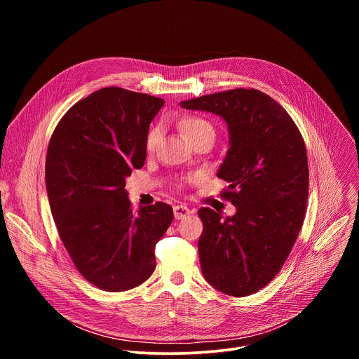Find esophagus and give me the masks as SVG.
<instances>
[{"label": "esophagus", "mask_w": 359, "mask_h": 359, "mask_svg": "<svg viewBox=\"0 0 359 359\" xmlns=\"http://www.w3.org/2000/svg\"><path fill=\"white\" fill-rule=\"evenodd\" d=\"M173 212H175V219L177 220H182L190 215V210L184 206V204H177V206L173 208Z\"/></svg>", "instance_id": "obj_1"}]
</instances>
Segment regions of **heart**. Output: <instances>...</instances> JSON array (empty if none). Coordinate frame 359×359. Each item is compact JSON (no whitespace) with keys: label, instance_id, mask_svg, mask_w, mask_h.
I'll use <instances>...</instances> for the list:
<instances>
[{"label":"heart","instance_id":"heart-1","mask_svg":"<svg viewBox=\"0 0 359 359\" xmlns=\"http://www.w3.org/2000/svg\"><path fill=\"white\" fill-rule=\"evenodd\" d=\"M179 128L182 133L191 142L200 136L204 135H213L215 136V128L213 125L201 116L197 115H184L179 119ZM161 128L153 126L147 130L144 137V150L146 153H153L158 146L159 137H161ZM187 182H191V179H187Z\"/></svg>","mask_w":359,"mask_h":359}]
</instances>
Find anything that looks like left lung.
<instances>
[{"label": "left lung", "instance_id": "8db88e82", "mask_svg": "<svg viewBox=\"0 0 359 359\" xmlns=\"http://www.w3.org/2000/svg\"><path fill=\"white\" fill-rule=\"evenodd\" d=\"M180 105L220 115L230 133L217 177L229 183L222 197L237 212L224 220L210 208L197 212L203 276L227 295H251L280 273L302 227L310 183L304 139L287 111L252 88Z\"/></svg>", "mask_w": 359, "mask_h": 359}]
</instances>
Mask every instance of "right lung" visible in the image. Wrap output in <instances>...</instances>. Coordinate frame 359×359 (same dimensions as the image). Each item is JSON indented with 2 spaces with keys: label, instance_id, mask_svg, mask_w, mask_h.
Wrapping results in <instances>:
<instances>
[{
  "label": "right lung",
  "instance_id": "obj_1",
  "mask_svg": "<svg viewBox=\"0 0 359 359\" xmlns=\"http://www.w3.org/2000/svg\"><path fill=\"white\" fill-rule=\"evenodd\" d=\"M162 97L118 86L81 99L50 136L45 183L60 237L81 276L119 292L155 271L156 243L173 220L163 201L133 212L126 177L144 165V137Z\"/></svg>",
  "mask_w": 359,
  "mask_h": 359
}]
</instances>
